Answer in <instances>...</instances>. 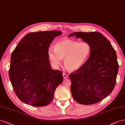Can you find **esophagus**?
<instances>
[{
    "instance_id": "34e87169",
    "label": "esophagus",
    "mask_w": 125,
    "mask_h": 125,
    "mask_svg": "<svg viewBox=\"0 0 125 125\" xmlns=\"http://www.w3.org/2000/svg\"><path fill=\"white\" fill-rule=\"evenodd\" d=\"M63 77L64 79H66V78H68V75H67V74H66L65 73H63Z\"/></svg>"
}]
</instances>
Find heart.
Segmentation results:
<instances>
[{"mask_svg": "<svg viewBox=\"0 0 125 125\" xmlns=\"http://www.w3.org/2000/svg\"><path fill=\"white\" fill-rule=\"evenodd\" d=\"M91 52L90 44L78 42L71 39H63L56 43L54 48L49 47L48 56L52 64L58 67L64 58V65L70 72L80 69L87 61Z\"/></svg>", "mask_w": 125, "mask_h": 125, "instance_id": "b5f03b06", "label": "heart"}]
</instances>
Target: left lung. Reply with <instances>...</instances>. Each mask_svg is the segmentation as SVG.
<instances>
[{
	"label": "left lung",
	"instance_id": "1",
	"mask_svg": "<svg viewBox=\"0 0 125 125\" xmlns=\"http://www.w3.org/2000/svg\"><path fill=\"white\" fill-rule=\"evenodd\" d=\"M72 36L90 44L91 52L83 66L69 75L71 93L81 104H93L108 96L115 86L119 68L116 53L98 32H73L69 37Z\"/></svg>",
	"mask_w": 125,
	"mask_h": 125
}]
</instances>
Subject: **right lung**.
<instances>
[{
    "mask_svg": "<svg viewBox=\"0 0 125 125\" xmlns=\"http://www.w3.org/2000/svg\"><path fill=\"white\" fill-rule=\"evenodd\" d=\"M60 31L26 34L12 52L9 75L13 90L23 103L41 107L52 102L63 80L62 72L51 68L48 50Z\"/></svg>",
    "mask_w": 125,
    "mask_h": 125,
    "instance_id": "1",
    "label": "right lung"
}]
</instances>
